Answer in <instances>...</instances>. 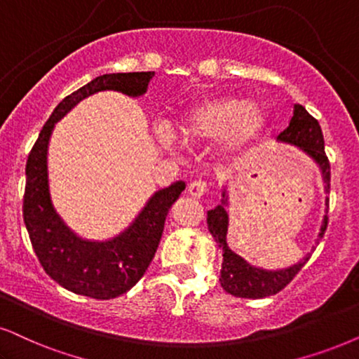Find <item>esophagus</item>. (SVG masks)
Masks as SVG:
<instances>
[{
  "mask_svg": "<svg viewBox=\"0 0 359 359\" xmlns=\"http://www.w3.org/2000/svg\"><path fill=\"white\" fill-rule=\"evenodd\" d=\"M208 189H210V182L198 179V180H194V182L189 185V194L195 198H201L203 194L208 192Z\"/></svg>",
  "mask_w": 359,
  "mask_h": 359,
  "instance_id": "obj_1",
  "label": "esophagus"
}]
</instances>
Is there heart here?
Listing matches in <instances>:
<instances>
[{"label": "heart", "mask_w": 359, "mask_h": 359, "mask_svg": "<svg viewBox=\"0 0 359 359\" xmlns=\"http://www.w3.org/2000/svg\"><path fill=\"white\" fill-rule=\"evenodd\" d=\"M265 114L257 104L243 97H220L202 102L180 121L179 134L185 142L212 139L226 133L230 146L242 147L262 133ZM164 146H169V134L158 135Z\"/></svg>", "instance_id": "obj_1"}]
</instances>
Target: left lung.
Instances as JSON below:
<instances>
[{
  "instance_id": "obj_1",
  "label": "left lung",
  "mask_w": 359,
  "mask_h": 359,
  "mask_svg": "<svg viewBox=\"0 0 359 359\" xmlns=\"http://www.w3.org/2000/svg\"><path fill=\"white\" fill-rule=\"evenodd\" d=\"M278 140L287 144H293V146L300 147L306 156H310L316 164L320 165L321 174H323L325 189L326 192L330 190L331 182V172H330V161L325 152V140L323 133L318 121L313 117L305 107L300 104H294L293 117L290 121V126L278 135ZM224 195V201L220 205H217L213 210H208L207 213V224L208 230H210L212 237L219 243V247L224 252V263H222L220 270V285L226 293L233 294L238 298H265L270 294H276L281 292L287 285L297 276L305 263L308 262L310 255H306L302 262L297 265L290 266V269L278 270V271H269L252 266L247 263L242 257L233 253L226 245V229H229V215H226L225 203H226V192ZM330 201L326 198V213H328ZM326 226H328V215H325L323 225H321L320 235L321 238L325 235Z\"/></svg>"
}]
</instances>
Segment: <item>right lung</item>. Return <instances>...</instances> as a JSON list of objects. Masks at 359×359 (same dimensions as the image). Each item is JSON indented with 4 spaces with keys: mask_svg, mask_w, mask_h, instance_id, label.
<instances>
[{
    "mask_svg": "<svg viewBox=\"0 0 359 359\" xmlns=\"http://www.w3.org/2000/svg\"><path fill=\"white\" fill-rule=\"evenodd\" d=\"M152 76V71L104 74L74 90L54 109L28 156L22 219L44 271L72 293L111 300L133 288L151 265L167 213L185 184L175 182L154 194L134 224L119 237L107 242H88L71 232L53 207L48 185L49 137L54 124L81 99L107 89L127 96H142Z\"/></svg>",
    "mask_w": 359,
    "mask_h": 359,
    "instance_id": "1",
    "label": "right lung"
}]
</instances>
